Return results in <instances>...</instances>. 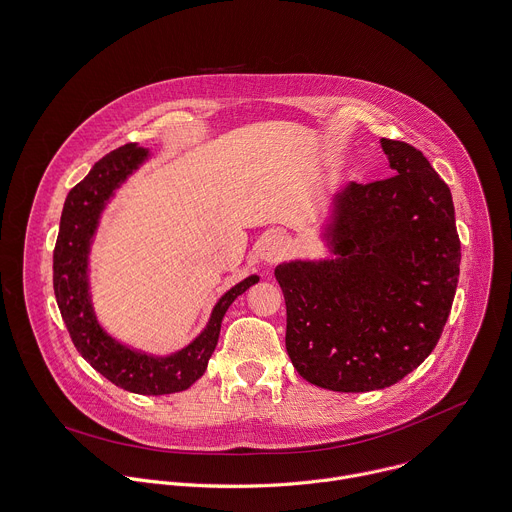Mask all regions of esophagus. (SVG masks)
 <instances>
[{
	"mask_svg": "<svg viewBox=\"0 0 512 512\" xmlns=\"http://www.w3.org/2000/svg\"><path fill=\"white\" fill-rule=\"evenodd\" d=\"M287 251H289V241L281 233H271L269 237H265L259 249V257L267 263H277L287 255Z\"/></svg>",
	"mask_w": 512,
	"mask_h": 512,
	"instance_id": "34e87169",
	"label": "esophagus"
}]
</instances>
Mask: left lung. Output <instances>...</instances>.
<instances>
[{
  "label": "left lung",
  "mask_w": 512,
  "mask_h": 512,
  "mask_svg": "<svg viewBox=\"0 0 512 512\" xmlns=\"http://www.w3.org/2000/svg\"><path fill=\"white\" fill-rule=\"evenodd\" d=\"M395 176L336 196L332 261L275 269L285 348L312 385L364 393L399 383L448 322L460 237L448 184L413 145L381 139Z\"/></svg>",
  "instance_id": "left-lung-1"
}]
</instances>
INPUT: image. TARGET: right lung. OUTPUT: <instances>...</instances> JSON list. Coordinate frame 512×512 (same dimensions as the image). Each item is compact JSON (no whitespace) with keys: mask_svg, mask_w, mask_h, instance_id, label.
I'll use <instances>...</instances> for the list:
<instances>
[{"mask_svg":"<svg viewBox=\"0 0 512 512\" xmlns=\"http://www.w3.org/2000/svg\"><path fill=\"white\" fill-rule=\"evenodd\" d=\"M145 158L148 152L137 148L135 143H125L101 158L89 176L68 192L54 247L52 283L70 340L95 371L113 385L137 395H170L188 389L204 375L221 334L223 316L235 298L257 283L259 277L251 275L229 289L214 306L204 332L172 356L154 358L129 350L101 330L89 300V245L105 202Z\"/></svg>","mask_w":512,"mask_h":512,"instance_id":"obj_1","label":"right lung"}]
</instances>
